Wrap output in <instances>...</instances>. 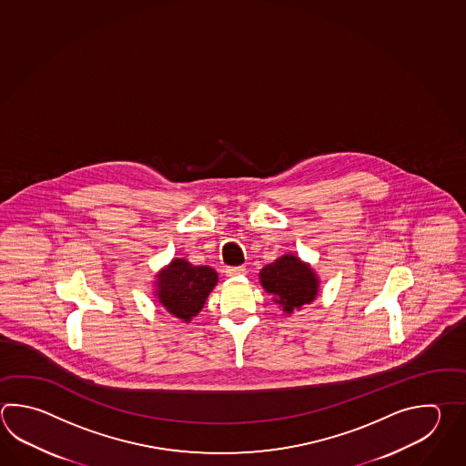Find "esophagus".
Segmentation results:
<instances>
[{
	"label": "esophagus",
	"mask_w": 466,
	"mask_h": 466,
	"mask_svg": "<svg viewBox=\"0 0 466 466\" xmlns=\"http://www.w3.org/2000/svg\"><path fill=\"white\" fill-rule=\"evenodd\" d=\"M246 274V267H228L226 268V276L228 277H238Z\"/></svg>",
	"instance_id": "obj_1"
}]
</instances>
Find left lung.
Wrapping results in <instances>:
<instances>
[{"instance_id": "left-lung-1", "label": "left lung", "mask_w": 466, "mask_h": 466, "mask_svg": "<svg viewBox=\"0 0 466 466\" xmlns=\"http://www.w3.org/2000/svg\"><path fill=\"white\" fill-rule=\"evenodd\" d=\"M258 276L266 292L274 295V302L282 307L285 314L314 302L319 292V279L312 267L292 254L267 264Z\"/></svg>"}]
</instances>
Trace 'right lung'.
<instances>
[{
    "label": "right lung",
    "mask_w": 466,
    "mask_h": 466,
    "mask_svg": "<svg viewBox=\"0 0 466 466\" xmlns=\"http://www.w3.org/2000/svg\"><path fill=\"white\" fill-rule=\"evenodd\" d=\"M156 277V297L159 304L186 323L199 314L218 279L214 268L192 266L186 258H174Z\"/></svg>",
    "instance_id": "right-lung-1"
}]
</instances>
